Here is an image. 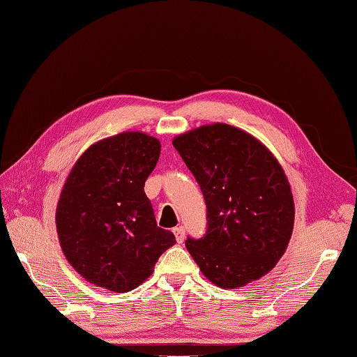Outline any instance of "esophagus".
Masks as SVG:
<instances>
[{"instance_id":"obj_1","label":"esophagus","mask_w":357,"mask_h":357,"mask_svg":"<svg viewBox=\"0 0 357 357\" xmlns=\"http://www.w3.org/2000/svg\"><path fill=\"white\" fill-rule=\"evenodd\" d=\"M172 231H174V234H176V241L178 242V244L180 242H183V239H185V228L183 227H176Z\"/></svg>"}]
</instances>
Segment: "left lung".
<instances>
[{
  "mask_svg": "<svg viewBox=\"0 0 357 357\" xmlns=\"http://www.w3.org/2000/svg\"><path fill=\"white\" fill-rule=\"evenodd\" d=\"M206 204V231L185 244L202 273L220 287H241L271 272L294 228L291 186L258 139L211 124L172 141Z\"/></svg>",
  "mask_w": 357,
  "mask_h": 357,
  "instance_id": "1",
  "label": "left lung"
}]
</instances>
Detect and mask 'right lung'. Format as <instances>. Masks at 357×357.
<instances>
[{"label": "right lung", "instance_id": "obj_1", "mask_svg": "<svg viewBox=\"0 0 357 357\" xmlns=\"http://www.w3.org/2000/svg\"><path fill=\"white\" fill-rule=\"evenodd\" d=\"M160 151L146 133H119L89 147L66 178L56 211L59 241L90 283L132 291L176 244L174 233L157 225L144 192Z\"/></svg>", "mask_w": 357, "mask_h": 357}]
</instances>
